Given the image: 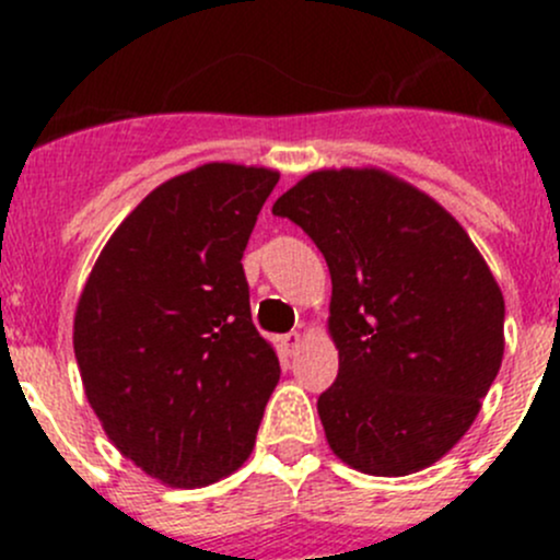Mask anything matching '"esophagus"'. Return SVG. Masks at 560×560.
<instances>
[{
    "mask_svg": "<svg viewBox=\"0 0 560 560\" xmlns=\"http://www.w3.org/2000/svg\"><path fill=\"white\" fill-rule=\"evenodd\" d=\"M301 332L298 330H292V332H287L284 338H281V343H284V349H287V354H295L298 352V347H301Z\"/></svg>",
    "mask_w": 560,
    "mask_h": 560,
    "instance_id": "1",
    "label": "esophagus"
}]
</instances>
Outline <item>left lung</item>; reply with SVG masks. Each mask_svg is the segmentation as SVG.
I'll use <instances>...</instances> for the list:
<instances>
[{
	"mask_svg": "<svg viewBox=\"0 0 560 560\" xmlns=\"http://www.w3.org/2000/svg\"><path fill=\"white\" fill-rule=\"evenodd\" d=\"M325 254L338 376L316 400L330 450L406 477L471 428L504 358V295L466 230L380 167L314 171L273 202Z\"/></svg>",
	"mask_w": 560,
	"mask_h": 560,
	"instance_id": "8db88e82",
	"label": "left lung"
}]
</instances>
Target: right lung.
<instances>
[{
	"instance_id": "obj_1",
	"label": "right lung",
	"mask_w": 560,
	"mask_h": 560,
	"mask_svg": "<svg viewBox=\"0 0 560 560\" xmlns=\"http://www.w3.org/2000/svg\"><path fill=\"white\" fill-rule=\"evenodd\" d=\"M276 184L270 167L233 162L165 180L118 224L78 298L89 404L118 453L171 488L244 466L279 382L241 265Z\"/></svg>"
}]
</instances>
